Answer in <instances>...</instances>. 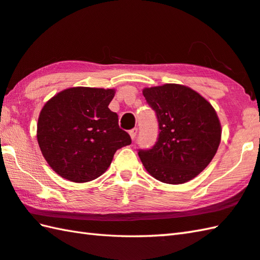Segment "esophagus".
Returning <instances> with one entry per match:
<instances>
[{
  "instance_id": "34e87169",
  "label": "esophagus",
  "mask_w": 260,
  "mask_h": 260,
  "mask_svg": "<svg viewBox=\"0 0 260 260\" xmlns=\"http://www.w3.org/2000/svg\"><path fill=\"white\" fill-rule=\"evenodd\" d=\"M136 134H137V128H133V129H131V131H129V136H131V139H132V140H134V139H135Z\"/></svg>"
}]
</instances>
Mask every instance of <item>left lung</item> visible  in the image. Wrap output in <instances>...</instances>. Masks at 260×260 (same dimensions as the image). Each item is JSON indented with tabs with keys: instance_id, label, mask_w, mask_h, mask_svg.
I'll return each instance as SVG.
<instances>
[{
	"instance_id": "1",
	"label": "left lung",
	"mask_w": 260,
	"mask_h": 260,
	"mask_svg": "<svg viewBox=\"0 0 260 260\" xmlns=\"http://www.w3.org/2000/svg\"><path fill=\"white\" fill-rule=\"evenodd\" d=\"M142 92L156 113L160 128L156 144L139 152L145 170L165 184L194 179L210 165L220 145L222 127L215 109L182 84L166 83Z\"/></svg>"
}]
</instances>
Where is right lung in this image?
Returning <instances> with one entry per match:
<instances>
[{
  "label": "right lung",
  "mask_w": 260,
  "mask_h": 260,
  "mask_svg": "<svg viewBox=\"0 0 260 260\" xmlns=\"http://www.w3.org/2000/svg\"><path fill=\"white\" fill-rule=\"evenodd\" d=\"M115 89L73 86L52 96L40 110L37 141L49 167L73 182L94 180L115 152L132 140L108 106Z\"/></svg>",
  "instance_id": "right-lung-1"
}]
</instances>
